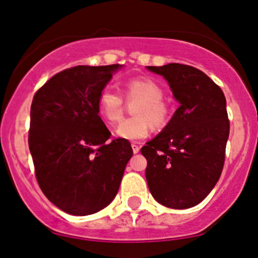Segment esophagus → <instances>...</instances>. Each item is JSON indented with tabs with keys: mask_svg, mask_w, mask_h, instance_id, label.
<instances>
[{
	"mask_svg": "<svg viewBox=\"0 0 258 258\" xmlns=\"http://www.w3.org/2000/svg\"><path fill=\"white\" fill-rule=\"evenodd\" d=\"M139 149H141V147H139L137 143H132V150H133V153L137 154V153L139 152Z\"/></svg>",
	"mask_w": 258,
	"mask_h": 258,
	"instance_id": "34e87169",
	"label": "esophagus"
}]
</instances>
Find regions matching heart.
Segmentation results:
<instances>
[{"mask_svg":"<svg viewBox=\"0 0 258 258\" xmlns=\"http://www.w3.org/2000/svg\"><path fill=\"white\" fill-rule=\"evenodd\" d=\"M127 99H139L135 108V117L123 120L117 126V137L127 141L146 138L152 131V123L156 128H162L168 123L171 116L170 105L164 99V90L152 79H132L125 84ZM99 115L109 123H116L122 117L123 97L110 87L100 91L98 96Z\"/></svg>","mask_w":258,"mask_h":258,"instance_id":"b5f03b06","label":"heart"}]
</instances>
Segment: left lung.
I'll return each mask as SVG.
<instances>
[{"label":"left lung","instance_id":"obj_1","mask_svg":"<svg viewBox=\"0 0 258 258\" xmlns=\"http://www.w3.org/2000/svg\"><path fill=\"white\" fill-rule=\"evenodd\" d=\"M164 76L179 103L165 128L141 149L146 178L158 203L189 209L220 179L229 137L226 97L206 74L190 65L147 67Z\"/></svg>","mask_w":258,"mask_h":258}]
</instances>
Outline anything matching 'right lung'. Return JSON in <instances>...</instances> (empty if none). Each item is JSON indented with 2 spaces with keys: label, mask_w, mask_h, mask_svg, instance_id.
Listing matches in <instances>:
<instances>
[{
  "label": "right lung",
  "mask_w": 258,
  "mask_h": 258,
  "mask_svg": "<svg viewBox=\"0 0 258 258\" xmlns=\"http://www.w3.org/2000/svg\"><path fill=\"white\" fill-rule=\"evenodd\" d=\"M120 64L78 67L55 74L35 93L29 149L41 190L74 216L96 214L114 200L133 150L112 139L98 96Z\"/></svg>",
  "instance_id": "1"
}]
</instances>
